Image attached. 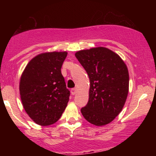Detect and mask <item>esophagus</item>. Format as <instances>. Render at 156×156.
Returning <instances> with one entry per match:
<instances>
[{
    "label": "esophagus",
    "mask_w": 156,
    "mask_h": 156,
    "mask_svg": "<svg viewBox=\"0 0 156 156\" xmlns=\"http://www.w3.org/2000/svg\"><path fill=\"white\" fill-rule=\"evenodd\" d=\"M76 93H77L76 88H72V89H71V94H72V95H75V94H76Z\"/></svg>",
    "instance_id": "34e87169"
}]
</instances>
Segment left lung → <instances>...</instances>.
Here are the masks:
<instances>
[{
  "label": "left lung",
  "instance_id": "1",
  "mask_svg": "<svg viewBox=\"0 0 156 156\" xmlns=\"http://www.w3.org/2000/svg\"><path fill=\"white\" fill-rule=\"evenodd\" d=\"M75 56L90 78L89 100L81 109L97 126L112 122L121 112L128 94L129 75L120 56L106 48L78 51Z\"/></svg>",
  "mask_w": 156,
  "mask_h": 156
}]
</instances>
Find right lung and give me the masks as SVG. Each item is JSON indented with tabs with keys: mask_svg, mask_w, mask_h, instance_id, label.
I'll return each instance as SVG.
<instances>
[{
	"mask_svg": "<svg viewBox=\"0 0 156 156\" xmlns=\"http://www.w3.org/2000/svg\"><path fill=\"white\" fill-rule=\"evenodd\" d=\"M66 56V52L37 55L28 63L22 75V103L29 117L37 125L54 124L66 107L70 91L61 73Z\"/></svg>",
	"mask_w": 156,
	"mask_h": 156,
	"instance_id": "add662e5",
	"label": "right lung"
}]
</instances>
